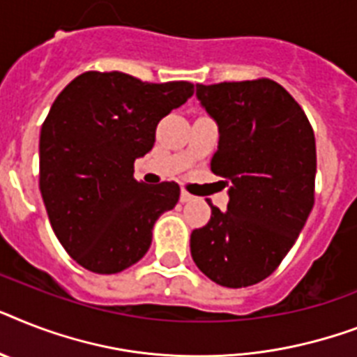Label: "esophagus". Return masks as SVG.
I'll return each mask as SVG.
<instances>
[{
	"instance_id": "1",
	"label": "esophagus",
	"mask_w": 357,
	"mask_h": 357,
	"mask_svg": "<svg viewBox=\"0 0 357 357\" xmlns=\"http://www.w3.org/2000/svg\"><path fill=\"white\" fill-rule=\"evenodd\" d=\"M179 199H181V204H187V202H192L194 196L190 192H187V190H181V194H179Z\"/></svg>"
}]
</instances>
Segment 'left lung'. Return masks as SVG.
<instances>
[{
  "instance_id": "8db88e82",
  "label": "left lung",
  "mask_w": 357,
  "mask_h": 357,
  "mask_svg": "<svg viewBox=\"0 0 357 357\" xmlns=\"http://www.w3.org/2000/svg\"><path fill=\"white\" fill-rule=\"evenodd\" d=\"M196 95L220 130L211 170L231 187L225 213L208 202L211 220L190 234V255L213 282L253 286L279 268L312 213L314 130L269 78L198 84Z\"/></svg>"
}]
</instances>
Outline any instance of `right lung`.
Here are the masks:
<instances>
[{
	"instance_id": "obj_1",
	"label": "right lung",
	"mask_w": 357,
	"mask_h": 357,
	"mask_svg": "<svg viewBox=\"0 0 357 357\" xmlns=\"http://www.w3.org/2000/svg\"><path fill=\"white\" fill-rule=\"evenodd\" d=\"M192 93L185 80L86 71L56 97L40 132V192L56 238L82 268L119 273L149 251L179 185L139 183L133 163L152 150L159 121Z\"/></svg>"
}]
</instances>
